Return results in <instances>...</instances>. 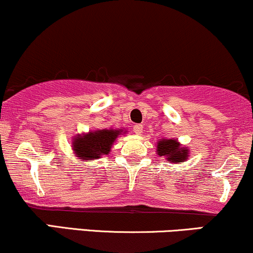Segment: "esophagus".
I'll return each instance as SVG.
<instances>
[{"instance_id": "1", "label": "esophagus", "mask_w": 253, "mask_h": 253, "mask_svg": "<svg viewBox=\"0 0 253 253\" xmlns=\"http://www.w3.org/2000/svg\"><path fill=\"white\" fill-rule=\"evenodd\" d=\"M142 128H144V126L142 125H134V127H133V130H134L135 134H141L142 132Z\"/></svg>"}]
</instances>
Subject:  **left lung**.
<instances>
[{
  "mask_svg": "<svg viewBox=\"0 0 253 253\" xmlns=\"http://www.w3.org/2000/svg\"><path fill=\"white\" fill-rule=\"evenodd\" d=\"M157 154L173 164H181L190 158V148L176 139H160L157 142Z\"/></svg>",
  "mask_w": 253,
  "mask_h": 253,
  "instance_id": "8db88e82",
  "label": "left lung"
}]
</instances>
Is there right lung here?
Instances as JSON below:
<instances>
[{
    "mask_svg": "<svg viewBox=\"0 0 253 253\" xmlns=\"http://www.w3.org/2000/svg\"><path fill=\"white\" fill-rule=\"evenodd\" d=\"M125 128L94 129L73 136L72 150L81 161L95 160L102 156H108L114 141L119 135L126 134Z\"/></svg>",
    "mask_w": 253,
    "mask_h": 253,
    "instance_id": "right-lung-1",
    "label": "right lung"
}]
</instances>
